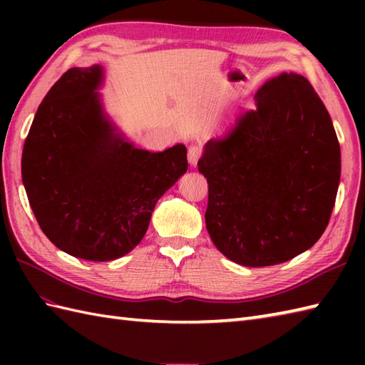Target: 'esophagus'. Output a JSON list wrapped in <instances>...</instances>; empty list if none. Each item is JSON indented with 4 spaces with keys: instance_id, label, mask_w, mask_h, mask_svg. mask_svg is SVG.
Returning a JSON list of instances; mask_svg holds the SVG:
<instances>
[{
    "instance_id": "34e87169",
    "label": "esophagus",
    "mask_w": 365,
    "mask_h": 365,
    "mask_svg": "<svg viewBox=\"0 0 365 365\" xmlns=\"http://www.w3.org/2000/svg\"><path fill=\"white\" fill-rule=\"evenodd\" d=\"M199 157H200V149L197 145H191L190 149H188V161H190V165L191 166H195L196 163H197V160H199Z\"/></svg>"
}]
</instances>
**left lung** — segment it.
Masks as SVG:
<instances>
[{
  "mask_svg": "<svg viewBox=\"0 0 365 365\" xmlns=\"http://www.w3.org/2000/svg\"><path fill=\"white\" fill-rule=\"evenodd\" d=\"M197 166L208 182L207 230L245 267H269L312 247L327 229L340 180L329 113L304 76L281 73L255 94Z\"/></svg>",
  "mask_w": 365,
  "mask_h": 365,
  "instance_id": "left-lung-1",
  "label": "left lung"
}]
</instances>
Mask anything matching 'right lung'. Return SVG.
<instances>
[{"instance_id": "add662e5", "label": "right lung", "mask_w": 365, "mask_h": 365, "mask_svg": "<svg viewBox=\"0 0 365 365\" xmlns=\"http://www.w3.org/2000/svg\"><path fill=\"white\" fill-rule=\"evenodd\" d=\"M103 68L72 67L38 105L21 155L29 205L50 242L73 257L128 254L155 204L188 169L187 147L149 152L106 119L96 89Z\"/></svg>"}]
</instances>
